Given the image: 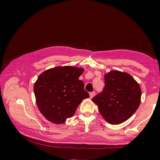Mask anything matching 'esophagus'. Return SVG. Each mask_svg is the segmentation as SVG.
Here are the masks:
<instances>
[{
    "label": "esophagus",
    "instance_id": "esophagus-1",
    "mask_svg": "<svg viewBox=\"0 0 160 160\" xmlns=\"http://www.w3.org/2000/svg\"><path fill=\"white\" fill-rule=\"evenodd\" d=\"M95 92H94V91L90 92V93H89V97H90L91 98H93L95 96Z\"/></svg>",
    "mask_w": 160,
    "mask_h": 160
}]
</instances>
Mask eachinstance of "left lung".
<instances>
[{
	"label": "left lung",
	"instance_id": "8db88e82",
	"mask_svg": "<svg viewBox=\"0 0 160 160\" xmlns=\"http://www.w3.org/2000/svg\"><path fill=\"white\" fill-rule=\"evenodd\" d=\"M104 88L92 98L100 113L109 123L118 124L128 119L138 109L141 89L130 74L111 71L104 75Z\"/></svg>",
	"mask_w": 160,
	"mask_h": 160
}]
</instances>
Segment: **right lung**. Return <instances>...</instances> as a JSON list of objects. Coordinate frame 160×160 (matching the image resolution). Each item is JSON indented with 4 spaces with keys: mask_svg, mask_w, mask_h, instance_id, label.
Segmentation results:
<instances>
[{
    "mask_svg": "<svg viewBox=\"0 0 160 160\" xmlns=\"http://www.w3.org/2000/svg\"><path fill=\"white\" fill-rule=\"evenodd\" d=\"M84 71L77 67H56L42 72L33 86L39 110L45 118L62 124L72 117L83 99L89 97L78 78Z\"/></svg>",
    "mask_w": 160,
    "mask_h": 160,
    "instance_id": "add662e5",
    "label": "right lung"
}]
</instances>
